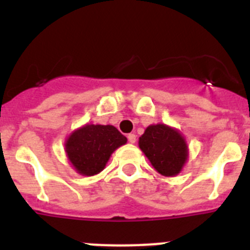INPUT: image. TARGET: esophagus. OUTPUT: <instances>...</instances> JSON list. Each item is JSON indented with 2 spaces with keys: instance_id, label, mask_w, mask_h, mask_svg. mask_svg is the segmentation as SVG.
Wrapping results in <instances>:
<instances>
[{
  "instance_id": "34e87169",
  "label": "esophagus",
  "mask_w": 250,
  "mask_h": 250,
  "mask_svg": "<svg viewBox=\"0 0 250 250\" xmlns=\"http://www.w3.org/2000/svg\"><path fill=\"white\" fill-rule=\"evenodd\" d=\"M127 140H129V143H131V144H134L136 141V135L135 134H129L127 135Z\"/></svg>"
}]
</instances>
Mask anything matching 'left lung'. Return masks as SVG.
<instances>
[{"label":"left lung","instance_id":"left-lung-1","mask_svg":"<svg viewBox=\"0 0 250 250\" xmlns=\"http://www.w3.org/2000/svg\"><path fill=\"white\" fill-rule=\"evenodd\" d=\"M139 147L156 171L164 176L178 175L188 160L184 136L165 124L147 126L139 138Z\"/></svg>","mask_w":250,"mask_h":250}]
</instances>
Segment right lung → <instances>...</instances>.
I'll return each mask as SVG.
<instances>
[{"mask_svg":"<svg viewBox=\"0 0 250 250\" xmlns=\"http://www.w3.org/2000/svg\"><path fill=\"white\" fill-rule=\"evenodd\" d=\"M126 141L112 125L86 124L71 132L65 143V151L77 173L92 176L103 171L112 152Z\"/></svg>","mask_w":250,"mask_h":250,"instance_id":"obj_1","label":"right lung"}]
</instances>
